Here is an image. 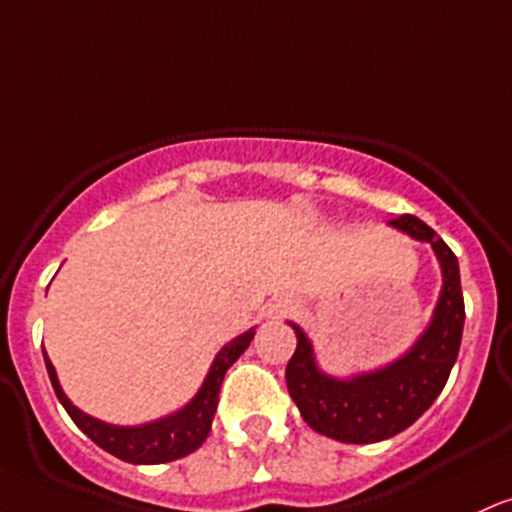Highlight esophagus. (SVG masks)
I'll list each match as a JSON object with an SVG mask.
<instances>
[{"instance_id": "34e87169", "label": "esophagus", "mask_w": 512, "mask_h": 512, "mask_svg": "<svg viewBox=\"0 0 512 512\" xmlns=\"http://www.w3.org/2000/svg\"><path fill=\"white\" fill-rule=\"evenodd\" d=\"M294 311V303L291 301H284V303H277V306H272V311H269V316L272 318H282L286 313Z\"/></svg>"}]
</instances>
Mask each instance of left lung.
Wrapping results in <instances>:
<instances>
[{"instance_id":"1","label":"left lung","mask_w":512,"mask_h":512,"mask_svg":"<svg viewBox=\"0 0 512 512\" xmlns=\"http://www.w3.org/2000/svg\"><path fill=\"white\" fill-rule=\"evenodd\" d=\"M391 226L432 245L442 265V294L430 328L408 355L379 369L340 381L318 372L313 347L299 325L296 352L286 364V386L308 425L347 445L389 440L413 425L445 389L464 330V296L457 255L420 218L398 216Z\"/></svg>"}]
</instances>
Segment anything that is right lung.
Wrapping results in <instances>:
<instances>
[{
	"instance_id": "right-lung-1",
	"label": "right lung",
	"mask_w": 512,
	"mask_h": 512,
	"mask_svg": "<svg viewBox=\"0 0 512 512\" xmlns=\"http://www.w3.org/2000/svg\"><path fill=\"white\" fill-rule=\"evenodd\" d=\"M252 338H255V330H247V333L235 338L233 342H228V345L218 352L204 386H201L199 393H196L182 411L170 415V418L140 425V428H119V425L101 423V420L92 418V415L82 413L80 408L72 406L70 398H67L63 389H60L58 374H55L46 350H43V359H46V369L50 376V384H53L55 389V396H58V401L63 403L67 415L75 420L77 428H80L89 440L97 442L101 449H106V452L114 454V457L123 459V462L162 464L187 457L194 449L204 445V440L211 432V420L218 406V391H221L223 376H226L230 364L247 350Z\"/></svg>"
}]
</instances>
